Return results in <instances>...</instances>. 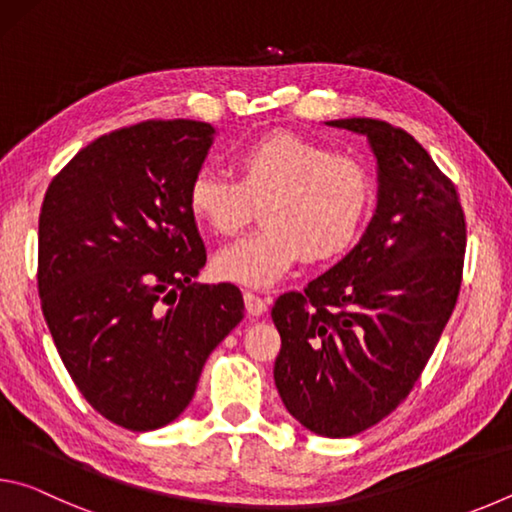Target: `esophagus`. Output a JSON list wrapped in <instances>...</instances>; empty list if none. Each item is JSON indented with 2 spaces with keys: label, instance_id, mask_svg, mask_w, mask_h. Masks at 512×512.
Wrapping results in <instances>:
<instances>
[{
  "label": "esophagus",
  "instance_id": "1",
  "mask_svg": "<svg viewBox=\"0 0 512 512\" xmlns=\"http://www.w3.org/2000/svg\"><path fill=\"white\" fill-rule=\"evenodd\" d=\"M244 305H246V311H248L250 316H262L264 311H266L268 302H266L264 298L255 296L253 291H246V293H244Z\"/></svg>",
  "mask_w": 512,
  "mask_h": 512
}]
</instances>
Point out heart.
<instances>
[{
	"instance_id": "obj_1",
	"label": "heart",
	"mask_w": 512,
	"mask_h": 512,
	"mask_svg": "<svg viewBox=\"0 0 512 512\" xmlns=\"http://www.w3.org/2000/svg\"><path fill=\"white\" fill-rule=\"evenodd\" d=\"M194 219L232 237L262 207V230L214 257L223 280L271 287L305 257L309 264L343 255L372 205V178L354 155L291 133L257 137L235 155V178L203 169L189 183Z\"/></svg>"
}]
</instances>
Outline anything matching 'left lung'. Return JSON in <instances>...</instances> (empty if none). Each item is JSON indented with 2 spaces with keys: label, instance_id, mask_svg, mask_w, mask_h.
Here are the masks:
<instances>
[{
  "label": "left lung",
  "instance_id": "1",
  "mask_svg": "<svg viewBox=\"0 0 512 512\" xmlns=\"http://www.w3.org/2000/svg\"><path fill=\"white\" fill-rule=\"evenodd\" d=\"M327 124L368 137L377 210L339 264L275 300L273 377L302 427L348 438L393 413L420 379L456 307L467 230L454 183L409 133L368 117Z\"/></svg>",
  "mask_w": 512,
  "mask_h": 512
}]
</instances>
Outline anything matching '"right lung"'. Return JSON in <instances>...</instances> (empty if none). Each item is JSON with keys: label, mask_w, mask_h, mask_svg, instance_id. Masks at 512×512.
Returning <instances> with one entry per match:
<instances>
[{"label": "right lung", "mask_w": 512, "mask_h": 512, "mask_svg": "<svg viewBox=\"0 0 512 512\" xmlns=\"http://www.w3.org/2000/svg\"><path fill=\"white\" fill-rule=\"evenodd\" d=\"M212 140L192 119L119 128L76 153L42 201V314L76 388L124 429L176 420L244 318L235 284L194 282L207 255L187 192Z\"/></svg>", "instance_id": "add662e5"}]
</instances>
